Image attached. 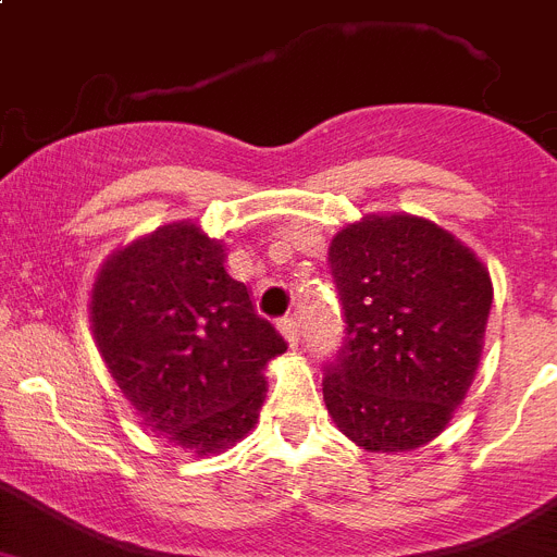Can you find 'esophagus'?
Returning <instances> with one entry per match:
<instances>
[{
    "instance_id": "esophagus-1",
    "label": "esophagus",
    "mask_w": 557,
    "mask_h": 557,
    "mask_svg": "<svg viewBox=\"0 0 557 557\" xmlns=\"http://www.w3.org/2000/svg\"><path fill=\"white\" fill-rule=\"evenodd\" d=\"M280 331H283L288 343L297 345V339H300V322H297V317H283L280 320Z\"/></svg>"
}]
</instances>
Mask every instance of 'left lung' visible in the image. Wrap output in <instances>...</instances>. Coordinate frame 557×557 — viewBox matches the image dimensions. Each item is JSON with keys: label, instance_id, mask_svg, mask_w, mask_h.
Masks as SVG:
<instances>
[{"label": "left lung", "instance_id": "obj_1", "mask_svg": "<svg viewBox=\"0 0 557 557\" xmlns=\"http://www.w3.org/2000/svg\"><path fill=\"white\" fill-rule=\"evenodd\" d=\"M345 317L322 396L336 428L368 453L428 445L479 368L493 306L490 271L436 223L368 214L331 240Z\"/></svg>", "mask_w": 557, "mask_h": 557}]
</instances>
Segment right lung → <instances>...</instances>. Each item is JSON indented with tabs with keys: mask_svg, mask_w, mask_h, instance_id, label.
I'll return each mask as SVG.
<instances>
[{
	"mask_svg": "<svg viewBox=\"0 0 557 557\" xmlns=\"http://www.w3.org/2000/svg\"><path fill=\"white\" fill-rule=\"evenodd\" d=\"M98 350L156 436L209 456L255 428L263 368L286 339L226 269L221 240L170 223L101 265L90 300Z\"/></svg>",
	"mask_w": 557,
	"mask_h": 557,
	"instance_id": "add662e5",
	"label": "right lung"
}]
</instances>
